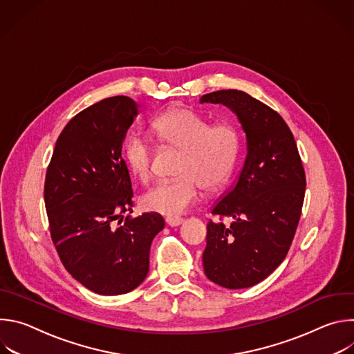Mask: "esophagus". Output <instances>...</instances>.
<instances>
[{
    "label": "esophagus",
    "mask_w": 354,
    "mask_h": 354,
    "mask_svg": "<svg viewBox=\"0 0 354 354\" xmlns=\"http://www.w3.org/2000/svg\"><path fill=\"white\" fill-rule=\"evenodd\" d=\"M165 223L169 227H178V225H180L183 223V218H180V217H167Z\"/></svg>",
    "instance_id": "34e87169"
}]
</instances>
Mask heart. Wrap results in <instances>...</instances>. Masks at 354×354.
I'll return each mask as SVG.
<instances>
[{
	"label": "heart",
	"mask_w": 354,
	"mask_h": 354,
	"mask_svg": "<svg viewBox=\"0 0 354 354\" xmlns=\"http://www.w3.org/2000/svg\"><path fill=\"white\" fill-rule=\"evenodd\" d=\"M153 131L162 144L182 151V157L178 179L160 182L142 194L141 205L147 212L179 216L197 200L200 186L214 192L231 176L239 153V133L234 124L212 126L187 108H174L153 122ZM153 157V145L144 136L131 134L126 140L124 158L138 179L151 178Z\"/></svg>",
	"instance_id": "1"
}]
</instances>
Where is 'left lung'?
I'll return each mask as SVG.
<instances>
[{
  "instance_id": "left-lung-1",
  "label": "left lung",
  "mask_w": 354,
  "mask_h": 354,
  "mask_svg": "<svg viewBox=\"0 0 354 354\" xmlns=\"http://www.w3.org/2000/svg\"><path fill=\"white\" fill-rule=\"evenodd\" d=\"M200 102L230 108L246 134L245 162L212 209L220 221L207 224L203 252L209 280L224 288H246L284 261L304 203L306 172L287 123L261 100L223 89L203 95Z\"/></svg>"
}]
</instances>
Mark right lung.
Instances as JSON below:
<instances>
[{
    "label": "right lung",
    "instance_id": "right-lung-1",
    "mask_svg": "<svg viewBox=\"0 0 354 354\" xmlns=\"http://www.w3.org/2000/svg\"><path fill=\"white\" fill-rule=\"evenodd\" d=\"M138 115L129 96H112L75 115L57 138L44 180L50 235L67 272L102 295L138 287L149 248L165 227L158 213H131L133 189L122 145Z\"/></svg>",
    "mask_w": 354,
    "mask_h": 354
}]
</instances>
